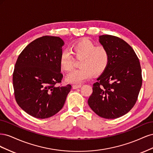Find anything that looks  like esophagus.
<instances>
[{"mask_svg":"<svg viewBox=\"0 0 153 153\" xmlns=\"http://www.w3.org/2000/svg\"><path fill=\"white\" fill-rule=\"evenodd\" d=\"M81 86H82L81 85H73L72 86V87H73V89H78V88L81 87Z\"/></svg>","mask_w":153,"mask_h":153,"instance_id":"esophagus-1","label":"esophagus"}]
</instances>
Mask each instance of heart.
Masks as SVG:
<instances>
[{
    "label": "heart",
    "mask_w": 153,
    "mask_h": 153,
    "mask_svg": "<svg viewBox=\"0 0 153 153\" xmlns=\"http://www.w3.org/2000/svg\"><path fill=\"white\" fill-rule=\"evenodd\" d=\"M72 52L75 57L81 59L80 68L73 70L66 77L68 83L80 84L92 75H98L107 68L110 62L108 50L103 46H97L89 39L84 38L74 43ZM73 62V55L68 50H63L59 57V65L62 70L70 71Z\"/></svg>",
    "instance_id": "obj_1"
}]
</instances>
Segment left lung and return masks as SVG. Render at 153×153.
Segmentation results:
<instances>
[{
  "instance_id": "left-lung-1",
  "label": "left lung",
  "mask_w": 153,
  "mask_h": 153,
  "mask_svg": "<svg viewBox=\"0 0 153 153\" xmlns=\"http://www.w3.org/2000/svg\"><path fill=\"white\" fill-rule=\"evenodd\" d=\"M100 43L110 54L109 64L93 84L88 105L99 116L116 119L135 105L142 87V70L135 52L116 36L102 35Z\"/></svg>"
}]
</instances>
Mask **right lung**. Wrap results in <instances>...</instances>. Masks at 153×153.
Listing matches in <instances>:
<instances>
[{"label": "right lung", "instance_id": "right-lung-1", "mask_svg": "<svg viewBox=\"0 0 153 153\" xmlns=\"http://www.w3.org/2000/svg\"><path fill=\"white\" fill-rule=\"evenodd\" d=\"M64 45L59 37L45 36L22 51L16 62L13 84L18 105L38 119L53 116L62 109L71 85L57 87L63 77L59 57Z\"/></svg>", "mask_w": 153, "mask_h": 153}]
</instances>
